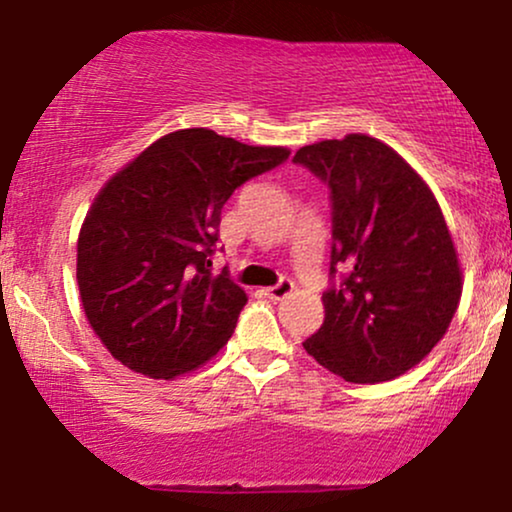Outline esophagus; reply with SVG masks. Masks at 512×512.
<instances>
[{
	"label": "esophagus",
	"mask_w": 512,
	"mask_h": 512,
	"mask_svg": "<svg viewBox=\"0 0 512 512\" xmlns=\"http://www.w3.org/2000/svg\"><path fill=\"white\" fill-rule=\"evenodd\" d=\"M293 290H295V283L290 281V278H281L276 286H269L267 290H264V295H269L271 300H283V297L293 293Z\"/></svg>",
	"instance_id": "1"
}]
</instances>
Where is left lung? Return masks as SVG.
Listing matches in <instances>:
<instances>
[{
    "label": "left lung",
    "mask_w": 512,
    "mask_h": 512,
    "mask_svg": "<svg viewBox=\"0 0 512 512\" xmlns=\"http://www.w3.org/2000/svg\"><path fill=\"white\" fill-rule=\"evenodd\" d=\"M293 163L328 186L333 222L326 319L302 347L347 383L397 378L444 338L461 300L442 210L413 167L366 134L302 146Z\"/></svg>",
    "instance_id": "obj_1"
}]
</instances>
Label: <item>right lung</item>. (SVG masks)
<instances>
[{"label": "right lung", "mask_w": 512, "mask_h": 512, "mask_svg": "<svg viewBox=\"0 0 512 512\" xmlns=\"http://www.w3.org/2000/svg\"><path fill=\"white\" fill-rule=\"evenodd\" d=\"M288 155L179 129L103 186L77 238V286L87 321L120 364L170 380L226 345L248 297L229 271L210 269L222 208Z\"/></svg>", "instance_id": "add662e5"}]
</instances>
